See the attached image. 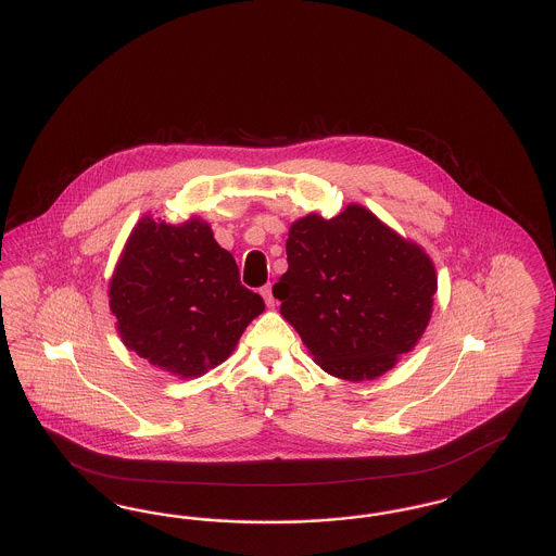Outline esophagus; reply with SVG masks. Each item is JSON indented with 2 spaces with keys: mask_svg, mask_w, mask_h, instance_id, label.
Listing matches in <instances>:
<instances>
[{
  "mask_svg": "<svg viewBox=\"0 0 556 556\" xmlns=\"http://www.w3.org/2000/svg\"><path fill=\"white\" fill-rule=\"evenodd\" d=\"M261 293L265 298L266 306H275V295H273V286L268 283L265 288H261Z\"/></svg>",
  "mask_w": 556,
  "mask_h": 556,
  "instance_id": "1",
  "label": "esophagus"
}]
</instances>
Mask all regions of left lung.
<instances>
[{
  "label": "left lung",
  "mask_w": 556,
  "mask_h": 556,
  "mask_svg": "<svg viewBox=\"0 0 556 556\" xmlns=\"http://www.w3.org/2000/svg\"><path fill=\"white\" fill-rule=\"evenodd\" d=\"M286 250L288 273L273 295L327 372L375 379L424 336L438 290L433 265L363 206L295 220Z\"/></svg>",
  "instance_id": "8db88e82"
}]
</instances>
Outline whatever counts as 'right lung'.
<instances>
[{
    "label": "right lung",
    "instance_id": "obj_1",
    "mask_svg": "<svg viewBox=\"0 0 556 556\" xmlns=\"http://www.w3.org/2000/svg\"><path fill=\"white\" fill-rule=\"evenodd\" d=\"M110 311L125 345L154 367L198 377L220 365L265 311L239 281L208 223L141 218L110 281Z\"/></svg>",
    "mask_w": 556,
    "mask_h": 556
}]
</instances>
